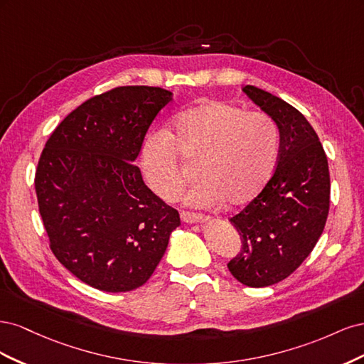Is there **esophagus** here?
Here are the masks:
<instances>
[{
	"label": "esophagus",
	"mask_w": 364,
	"mask_h": 364,
	"mask_svg": "<svg viewBox=\"0 0 364 364\" xmlns=\"http://www.w3.org/2000/svg\"><path fill=\"white\" fill-rule=\"evenodd\" d=\"M181 218H182V222H185V223H200V222H205V220H206V217L202 215V214L185 213V211L181 213Z\"/></svg>",
	"instance_id": "1"
}]
</instances>
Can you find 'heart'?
I'll return each mask as SVG.
<instances>
[{
	"instance_id": "1",
	"label": "heart",
	"mask_w": 364,
	"mask_h": 364,
	"mask_svg": "<svg viewBox=\"0 0 364 364\" xmlns=\"http://www.w3.org/2000/svg\"><path fill=\"white\" fill-rule=\"evenodd\" d=\"M278 129L270 117L209 100L176 117L167 134L156 132L141 149V170L149 188L164 200L179 194L183 176L178 155L197 158L199 178L183 202L211 208L250 202L269 181L278 155Z\"/></svg>"
}]
</instances>
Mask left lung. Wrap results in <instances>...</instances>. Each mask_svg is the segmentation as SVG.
Returning a JSON list of instances; mask_svg holds the SVG:
<instances>
[{"label":"left lung","mask_w":364,"mask_h":364,"mask_svg":"<svg viewBox=\"0 0 364 364\" xmlns=\"http://www.w3.org/2000/svg\"><path fill=\"white\" fill-rule=\"evenodd\" d=\"M243 92L279 132L277 168L261 193L229 220L241 250L228 264L247 287H269L301 266L321 238L329 211L325 150L306 118L282 98L246 85Z\"/></svg>","instance_id":"left-lung-1"}]
</instances>
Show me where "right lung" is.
<instances>
[{"instance_id":"1","label":"right lung","mask_w":364,"mask_h":364,"mask_svg":"<svg viewBox=\"0 0 364 364\" xmlns=\"http://www.w3.org/2000/svg\"><path fill=\"white\" fill-rule=\"evenodd\" d=\"M171 100L170 91L153 86L92 97L62 121L41 155L35 188L50 247L97 290L124 293L146 284L181 225L134 164Z\"/></svg>"}]
</instances>
